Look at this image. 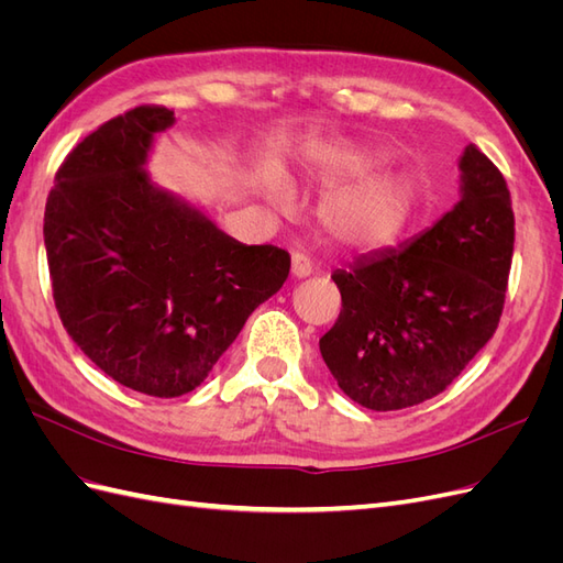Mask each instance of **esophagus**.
Returning a JSON list of instances; mask_svg holds the SVG:
<instances>
[{
	"label": "esophagus",
	"mask_w": 563,
	"mask_h": 563,
	"mask_svg": "<svg viewBox=\"0 0 563 563\" xmlns=\"http://www.w3.org/2000/svg\"><path fill=\"white\" fill-rule=\"evenodd\" d=\"M291 275H294L296 279L310 277V275H312V263H310V258H305L302 253H294V255H291Z\"/></svg>",
	"instance_id": "esophagus-1"
}]
</instances>
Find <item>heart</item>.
I'll use <instances>...</instances> for the list:
<instances>
[{"mask_svg":"<svg viewBox=\"0 0 563 563\" xmlns=\"http://www.w3.org/2000/svg\"><path fill=\"white\" fill-rule=\"evenodd\" d=\"M389 155L373 145H319L310 155V178L331 190L319 201L317 223L327 240L347 251H378L395 244L411 223L418 185L406 172L383 168ZM277 207L291 203V187L269 185Z\"/></svg>","mask_w":563,"mask_h":563,"instance_id":"obj_1","label":"heart"}]
</instances>
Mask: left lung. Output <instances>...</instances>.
I'll return each instance as SVG.
<instances>
[{"label": "left lung", "mask_w": 563, "mask_h": 563, "mask_svg": "<svg viewBox=\"0 0 563 563\" xmlns=\"http://www.w3.org/2000/svg\"><path fill=\"white\" fill-rule=\"evenodd\" d=\"M457 168L460 201L432 228L331 275L343 310L319 350L338 387L371 411L437 397L498 329L515 251L512 199L476 145Z\"/></svg>", "instance_id": "obj_1"}]
</instances>
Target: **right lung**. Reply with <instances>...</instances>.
<instances>
[{
    "label": "right lung",
    "mask_w": 563,
    "mask_h": 563,
    "mask_svg": "<svg viewBox=\"0 0 563 563\" xmlns=\"http://www.w3.org/2000/svg\"><path fill=\"white\" fill-rule=\"evenodd\" d=\"M176 117L141 106L87 135L60 164L44 244L65 331L119 385L172 399L209 376L291 258L225 234L147 172Z\"/></svg>",
    "instance_id": "right-lung-1"
}]
</instances>
